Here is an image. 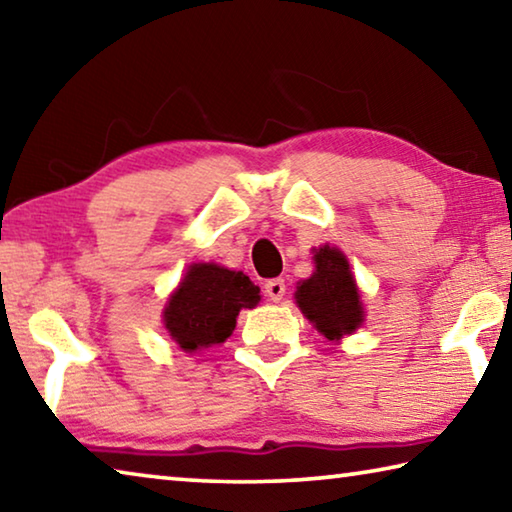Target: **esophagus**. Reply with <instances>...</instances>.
Returning a JSON list of instances; mask_svg holds the SVG:
<instances>
[{
	"instance_id": "1",
	"label": "esophagus",
	"mask_w": 512,
	"mask_h": 512,
	"mask_svg": "<svg viewBox=\"0 0 512 512\" xmlns=\"http://www.w3.org/2000/svg\"><path fill=\"white\" fill-rule=\"evenodd\" d=\"M264 293L268 296V300L280 302L284 298V293H287V284H284V280H280V277H275V280H268L264 284Z\"/></svg>"
}]
</instances>
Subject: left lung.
<instances>
[{"label": "left lung", "mask_w": 512, "mask_h": 512, "mask_svg": "<svg viewBox=\"0 0 512 512\" xmlns=\"http://www.w3.org/2000/svg\"><path fill=\"white\" fill-rule=\"evenodd\" d=\"M314 262L316 271L298 287L296 302L325 339L339 341L363 323L357 282L341 250L318 248Z\"/></svg>", "instance_id": "8db88e82"}]
</instances>
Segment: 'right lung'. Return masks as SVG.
<instances>
[{
  "label": "right lung",
  "mask_w": 512,
  "mask_h": 512,
  "mask_svg": "<svg viewBox=\"0 0 512 512\" xmlns=\"http://www.w3.org/2000/svg\"><path fill=\"white\" fill-rule=\"evenodd\" d=\"M259 287L239 271L194 264L164 309V327L185 352L223 343L237 325L241 307H255Z\"/></svg>",
  "instance_id": "add662e5"
}]
</instances>
